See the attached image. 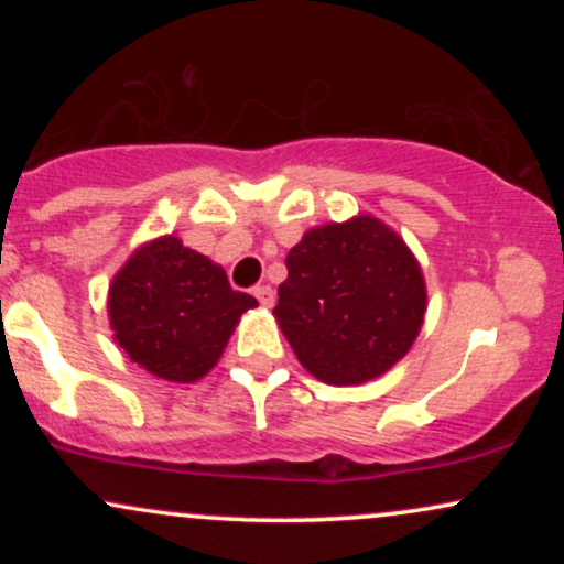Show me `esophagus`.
<instances>
[{"instance_id": "1", "label": "esophagus", "mask_w": 564, "mask_h": 564, "mask_svg": "<svg viewBox=\"0 0 564 564\" xmlns=\"http://www.w3.org/2000/svg\"><path fill=\"white\" fill-rule=\"evenodd\" d=\"M254 296L260 300L262 307H273L275 304V291L270 286H254Z\"/></svg>"}]
</instances>
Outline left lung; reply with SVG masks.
I'll return each mask as SVG.
<instances>
[{
	"label": "left lung",
	"instance_id": "8db88e82",
	"mask_svg": "<svg viewBox=\"0 0 564 564\" xmlns=\"http://www.w3.org/2000/svg\"><path fill=\"white\" fill-rule=\"evenodd\" d=\"M278 286V328L296 360L334 387L387 373L424 326L422 264L373 215L307 230L286 257Z\"/></svg>",
	"mask_w": 564,
	"mask_h": 564
}]
</instances>
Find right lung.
<instances>
[{
    "label": "right lung",
    "instance_id": "add662e5",
    "mask_svg": "<svg viewBox=\"0 0 564 564\" xmlns=\"http://www.w3.org/2000/svg\"><path fill=\"white\" fill-rule=\"evenodd\" d=\"M254 307V296L230 289L223 264L174 232L138 246L108 286L116 345L132 364L177 384L204 379Z\"/></svg>",
    "mask_w": 564,
    "mask_h": 564
}]
</instances>
